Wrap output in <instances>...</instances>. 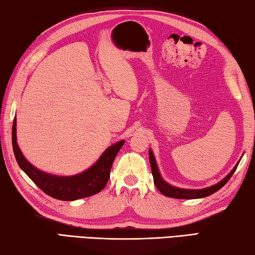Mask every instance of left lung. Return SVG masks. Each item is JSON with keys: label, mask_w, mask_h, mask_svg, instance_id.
Here are the masks:
<instances>
[{"label": "left lung", "mask_w": 255, "mask_h": 255, "mask_svg": "<svg viewBox=\"0 0 255 255\" xmlns=\"http://www.w3.org/2000/svg\"><path fill=\"white\" fill-rule=\"evenodd\" d=\"M148 155H149L150 167H152V174L154 178V184L156 185L158 191L163 193L164 196L170 197V198H175V199H198V198H205V197L213 195V193L218 191L219 189H222L224 185L227 183V181L231 179V176L233 174H234L236 167L240 163V162L237 163L234 166V169H233L222 181H219V182L216 183L215 185H211V187L205 188V189H198V190L181 189V188L173 187V185L169 184L162 179L161 174H159L157 164H156V161H155V157L153 155L152 149L148 150Z\"/></svg>", "instance_id": "left-lung-1"}]
</instances>
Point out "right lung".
<instances>
[{
  "label": "right lung",
  "mask_w": 255,
  "mask_h": 255,
  "mask_svg": "<svg viewBox=\"0 0 255 255\" xmlns=\"http://www.w3.org/2000/svg\"><path fill=\"white\" fill-rule=\"evenodd\" d=\"M16 122L12 126V146L16 162L23 172L39 187L46 195L58 200L73 201L96 195L105 189L110 178V170L116 156L123 147L125 140L108 147L100 158L88 170L72 176H59L45 173L30 164L16 143Z\"/></svg>",
  "instance_id": "right-lung-1"
}]
</instances>
